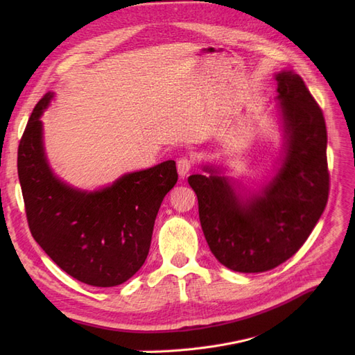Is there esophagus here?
<instances>
[{
  "mask_svg": "<svg viewBox=\"0 0 355 355\" xmlns=\"http://www.w3.org/2000/svg\"><path fill=\"white\" fill-rule=\"evenodd\" d=\"M192 166H194V163H192V159H189V158H187V157L180 158V159L178 161L179 176H180V178H185V176L189 173V171H191Z\"/></svg>",
  "mask_w": 355,
  "mask_h": 355,
  "instance_id": "obj_1",
  "label": "esophagus"
}]
</instances>
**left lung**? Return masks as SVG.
I'll return each instance as SVG.
<instances>
[{"instance_id":"obj_1","label":"left lung","mask_w":355,"mask_h":355,"mask_svg":"<svg viewBox=\"0 0 355 355\" xmlns=\"http://www.w3.org/2000/svg\"><path fill=\"white\" fill-rule=\"evenodd\" d=\"M286 133V155L262 192L240 198L228 178L192 175L204 237L232 271L263 272L286 262L313 232L329 198L327 130L323 111L293 71L275 75Z\"/></svg>"}]
</instances>
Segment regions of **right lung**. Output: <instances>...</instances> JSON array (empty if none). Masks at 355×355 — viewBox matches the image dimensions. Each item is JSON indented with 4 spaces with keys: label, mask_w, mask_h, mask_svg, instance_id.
I'll list each match as a JSON object with an SVG mask.
<instances>
[{
    "label": "right lung",
    "mask_w": 355,
    "mask_h": 355,
    "mask_svg": "<svg viewBox=\"0 0 355 355\" xmlns=\"http://www.w3.org/2000/svg\"><path fill=\"white\" fill-rule=\"evenodd\" d=\"M32 111L17 149V173L32 237L75 280L118 286L133 277L151 247L161 201L178 182L173 159L124 175L108 188L85 192L63 184L47 164L40 115Z\"/></svg>",
    "instance_id": "add662e5"
}]
</instances>
